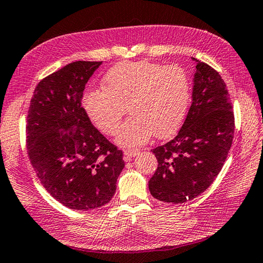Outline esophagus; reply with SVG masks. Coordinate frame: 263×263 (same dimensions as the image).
<instances>
[{
	"label": "esophagus",
	"mask_w": 263,
	"mask_h": 263,
	"mask_svg": "<svg viewBox=\"0 0 263 263\" xmlns=\"http://www.w3.org/2000/svg\"><path fill=\"white\" fill-rule=\"evenodd\" d=\"M138 153H140V150H134V148H127V150H125V152H123V155H125V157H123V159H125L126 161H130L132 158L136 157Z\"/></svg>",
	"instance_id": "34e87169"
}]
</instances>
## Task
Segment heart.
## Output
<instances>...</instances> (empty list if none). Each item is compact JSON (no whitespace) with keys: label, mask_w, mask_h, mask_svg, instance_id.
<instances>
[{"label":"heart","mask_w":263,"mask_h":263,"mask_svg":"<svg viewBox=\"0 0 263 263\" xmlns=\"http://www.w3.org/2000/svg\"><path fill=\"white\" fill-rule=\"evenodd\" d=\"M104 89H91L83 96L90 120L106 135H113L125 117H132L117 134L123 146H138L152 134L163 138L174 134L185 117L190 101V79L180 65L146 61L122 62L103 78Z\"/></svg>","instance_id":"heart-1"}]
</instances>
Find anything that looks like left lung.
Masks as SVG:
<instances>
[{
  "mask_svg": "<svg viewBox=\"0 0 263 263\" xmlns=\"http://www.w3.org/2000/svg\"><path fill=\"white\" fill-rule=\"evenodd\" d=\"M196 62L192 104L177 135L153 148L158 167L148 181L156 199L189 201L219 175L235 133V116L223 79L209 64Z\"/></svg>",
  "mask_w": 263,
  "mask_h": 263,
  "instance_id": "left-lung-1",
  "label": "left lung"
}]
</instances>
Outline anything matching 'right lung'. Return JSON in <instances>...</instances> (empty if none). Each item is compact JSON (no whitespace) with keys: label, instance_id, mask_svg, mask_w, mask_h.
<instances>
[{"label":"right lung","instance_id":"add662e5","mask_svg":"<svg viewBox=\"0 0 263 263\" xmlns=\"http://www.w3.org/2000/svg\"><path fill=\"white\" fill-rule=\"evenodd\" d=\"M101 64L73 62L43 78L27 112V155L36 176L54 199L78 211L107 204L125 167L122 151L81 106L86 83Z\"/></svg>","mask_w":263,"mask_h":263}]
</instances>
